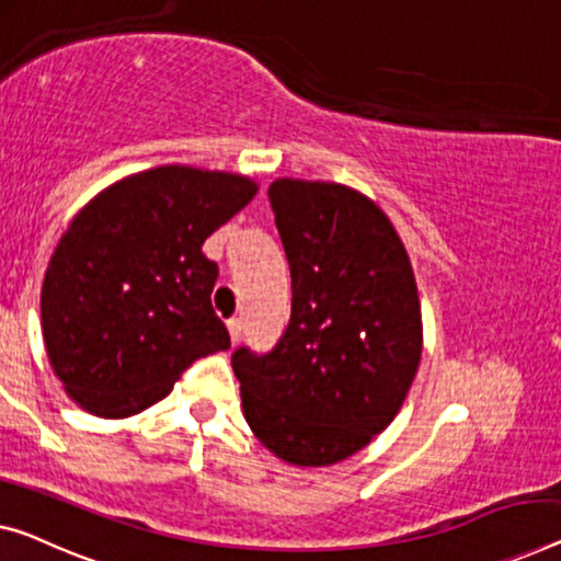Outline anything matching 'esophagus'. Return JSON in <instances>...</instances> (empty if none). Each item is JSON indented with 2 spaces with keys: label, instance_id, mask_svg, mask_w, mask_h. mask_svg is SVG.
<instances>
[{
  "label": "esophagus",
  "instance_id": "34e87169",
  "mask_svg": "<svg viewBox=\"0 0 561 561\" xmlns=\"http://www.w3.org/2000/svg\"><path fill=\"white\" fill-rule=\"evenodd\" d=\"M229 324V334H231V342L237 345V342L241 340V332H244V324H241L239 317H231V320L227 322Z\"/></svg>",
  "mask_w": 561,
  "mask_h": 561
}]
</instances>
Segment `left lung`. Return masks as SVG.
Segmentation results:
<instances>
[{
    "mask_svg": "<svg viewBox=\"0 0 561 561\" xmlns=\"http://www.w3.org/2000/svg\"><path fill=\"white\" fill-rule=\"evenodd\" d=\"M291 274L277 345L233 350L254 436L295 466H330L396 417L421 363V305L405 247L370 198L340 183L270 191Z\"/></svg>",
    "mask_w": 561,
    "mask_h": 561,
    "instance_id": "left-lung-1",
    "label": "left lung"
}]
</instances>
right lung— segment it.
<instances>
[{"mask_svg": "<svg viewBox=\"0 0 561 561\" xmlns=\"http://www.w3.org/2000/svg\"><path fill=\"white\" fill-rule=\"evenodd\" d=\"M244 175L161 165L75 216L42 284V334L88 413L146 411L198 357L231 347L214 312L219 266L201 247L254 198Z\"/></svg>", "mask_w": 561, "mask_h": 561, "instance_id": "add662e5", "label": "right lung"}]
</instances>
